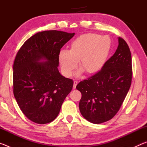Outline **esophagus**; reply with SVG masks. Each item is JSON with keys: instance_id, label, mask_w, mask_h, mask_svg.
I'll list each match as a JSON object with an SVG mask.
<instances>
[{"instance_id": "1", "label": "esophagus", "mask_w": 147, "mask_h": 147, "mask_svg": "<svg viewBox=\"0 0 147 147\" xmlns=\"http://www.w3.org/2000/svg\"><path fill=\"white\" fill-rule=\"evenodd\" d=\"M77 84H78V82L76 81H74V84H73V88L75 89L76 87L77 86Z\"/></svg>"}]
</instances>
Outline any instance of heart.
<instances>
[{"instance_id": "1", "label": "heart", "mask_w": 147, "mask_h": 147, "mask_svg": "<svg viewBox=\"0 0 147 147\" xmlns=\"http://www.w3.org/2000/svg\"><path fill=\"white\" fill-rule=\"evenodd\" d=\"M111 47L108 36L88 33L76 38L69 47V51L62 50L58 54V61L65 76L70 77L78 67V75L84 72L91 75L101 70L109 55Z\"/></svg>"}]
</instances>
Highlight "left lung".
Masks as SVG:
<instances>
[{
	"mask_svg": "<svg viewBox=\"0 0 147 147\" xmlns=\"http://www.w3.org/2000/svg\"><path fill=\"white\" fill-rule=\"evenodd\" d=\"M115 54L101 70L76 86L81 92L79 108L87 121L100 124L112 119L120 109L130 88L132 78L129 47L119 38Z\"/></svg>",
	"mask_w": 147,
	"mask_h": 147,
	"instance_id": "8db88e82",
	"label": "left lung"
}]
</instances>
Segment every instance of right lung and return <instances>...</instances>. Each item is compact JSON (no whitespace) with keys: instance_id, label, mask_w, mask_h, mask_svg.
<instances>
[{"instance_id":"obj_1","label":"right lung","mask_w":147,"mask_h":147,"mask_svg":"<svg viewBox=\"0 0 147 147\" xmlns=\"http://www.w3.org/2000/svg\"><path fill=\"white\" fill-rule=\"evenodd\" d=\"M74 33L46 30L24 42L15 58L13 94L24 115L34 123L47 124L56 118L73 80L59 73L58 54Z\"/></svg>"}]
</instances>
